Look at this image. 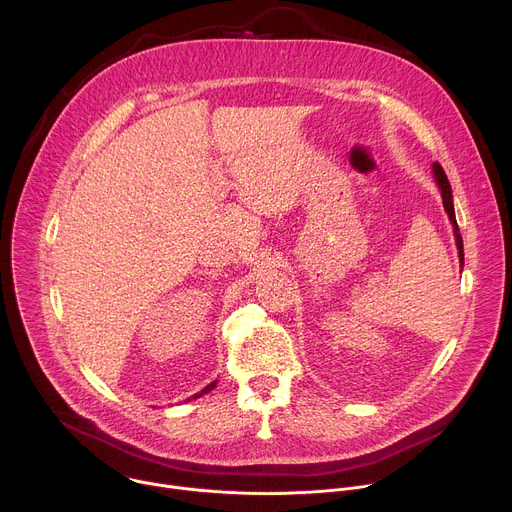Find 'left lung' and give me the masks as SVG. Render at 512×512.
<instances>
[{
    "label": "left lung",
    "instance_id": "obj_1",
    "mask_svg": "<svg viewBox=\"0 0 512 512\" xmlns=\"http://www.w3.org/2000/svg\"><path fill=\"white\" fill-rule=\"evenodd\" d=\"M433 178L437 182V186H440L442 190V198H444V208L450 216V221L454 225V233H456V245H458V253H460V261L464 265V245H462V235H460V229H458V223H456V214H454V202H452V186L448 182V176L444 172V168L440 164H433Z\"/></svg>",
    "mask_w": 512,
    "mask_h": 512
}]
</instances>
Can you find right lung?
Here are the masks:
<instances>
[{
  "label": "right lung",
  "instance_id": "1",
  "mask_svg": "<svg viewBox=\"0 0 512 512\" xmlns=\"http://www.w3.org/2000/svg\"><path fill=\"white\" fill-rule=\"evenodd\" d=\"M214 387H216V381H214V383H210L208 387H204V389H202V393H208V391H212ZM202 393H198V395H194V397H202Z\"/></svg>",
  "mask_w": 512,
  "mask_h": 512
}]
</instances>
